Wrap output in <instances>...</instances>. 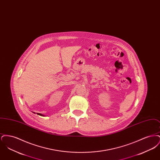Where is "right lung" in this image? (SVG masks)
<instances>
[{
    "instance_id": "add662e5",
    "label": "right lung",
    "mask_w": 160,
    "mask_h": 160,
    "mask_svg": "<svg viewBox=\"0 0 160 160\" xmlns=\"http://www.w3.org/2000/svg\"><path fill=\"white\" fill-rule=\"evenodd\" d=\"M33 113H35V112H33ZM38 115H40V116H44V115L42 114H41V113H38Z\"/></svg>"
}]
</instances>
